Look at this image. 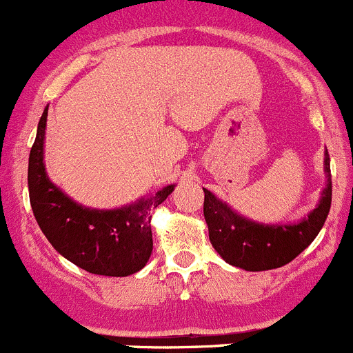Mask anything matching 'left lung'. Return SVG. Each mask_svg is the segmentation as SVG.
Segmentation results:
<instances>
[{
    "label": "left lung",
    "instance_id": "8db88e82",
    "mask_svg": "<svg viewBox=\"0 0 353 353\" xmlns=\"http://www.w3.org/2000/svg\"><path fill=\"white\" fill-rule=\"evenodd\" d=\"M326 186L319 203L303 219L290 224H263L232 210L225 201L205 190L203 215L215 252L228 263L245 271L278 269L299 256L316 239L331 208V169L324 152Z\"/></svg>",
    "mask_w": 353,
    "mask_h": 353
}]
</instances>
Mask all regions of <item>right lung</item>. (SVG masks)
I'll list each match as a JSON object with an SVG mask.
<instances>
[{
  "instance_id": "add662e5",
  "label": "right lung",
  "mask_w": 353,
  "mask_h": 353,
  "mask_svg": "<svg viewBox=\"0 0 353 353\" xmlns=\"http://www.w3.org/2000/svg\"><path fill=\"white\" fill-rule=\"evenodd\" d=\"M46 121L48 107L37 124L27 172L30 207L41 231L60 255L91 274L124 278L141 271L153 250L152 210L172 193L176 184L110 210L84 207L48 177Z\"/></svg>"
}]
</instances>
